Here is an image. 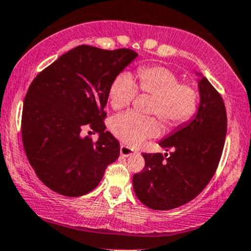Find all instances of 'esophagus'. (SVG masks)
Here are the masks:
<instances>
[{
  "label": "esophagus",
  "instance_id": "34e87169",
  "mask_svg": "<svg viewBox=\"0 0 251 251\" xmlns=\"http://www.w3.org/2000/svg\"><path fill=\"white\" fill-rule=\"evenodd\" d=\"M134 150L133 149H131L130 147H127V146H124V144H121L120 146V154L123 155V156H130V155H132V154H134Z\"/></svg>",
  "mask_w": 251,
  "mask_h": 251
}]
</instances>
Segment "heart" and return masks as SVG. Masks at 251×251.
<instances>
[{"label": "heart", "instance_id": "obj_1", "mask_svg": "<svg viewBox=\"0 0 251 251\" xmlns=\"http://www.w3.org/2000/svg\"><path fill=\"white\" fill-rule=\"evenodd\" d=\"M138 83L134 84L127 72L119 73L109 86L110 105L114 109L127 107L138 91L154 96L150 113L156 114L166 128H176L189 121L196 113L199 103L197 90L189 83L162 66L141 67L137 72ZM110 131L119 141L128 146H139L160 133V124L155 118L142 117L134 112H125L110 120Z\"/></svg>", "mask_w": 251, "mask_h": 251}]
</instances>
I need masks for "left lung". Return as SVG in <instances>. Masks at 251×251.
I'll return each instance as SVG.
<instances>
[{"label": "left lung", "mask_w": 251, "mask_h": 251, "mask_svg": "<svg viewBox=\"0 0 251 251\" xmlns=\"http://www.w3.org/2000/svg\"><path fill=\"white\" fill-rule=\"evenodd\" d=\"M199 90L197 114L159 143L166 151L172 150L170 156L142 154L146 166L133 176V189L139 201L151 209H174L190 202L218 168L227 131L226 108L207 78L199 81Z\"/></svg>", "instance_id": "8db88e82"}]
</instances>
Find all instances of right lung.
Returning <instances> with one entry per match:
<instances>
[{"label":"right lung","instance_id":"right-lung-1","mask_svg":"<svg viewBox=\"0 0 251 251\" xmlns=\"http://www.w3.org/2000/svg\"><path fill=\"white\" fill-rule=\"evenodd\" d=\"M137 52L78 46L33 79L24 100L21 137L39 180L68 197L90 192L120 155V144L103 123L109 86ZM85 127L96 142L81 137Z\"/></svg>","mask_w":251,"mask_h":251}]
</instances>
